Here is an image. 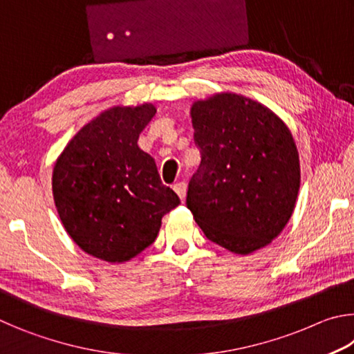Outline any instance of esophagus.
<instances>
[{
	"label": "esophagus",
	"mask_w": 354,
	"mask_h": 354,
	"mask_svg": "<svg viewBox=\"0 0 354 354\" xmlns=\"http://www.w3.org/2000/svg\"><path fill=\"white\" fill-rule=\"evenodd\" d=\"M173 190H175L176 194H178L179 198H181V200L184 201V198H185V194H187V184H185L184 181L173 184Z\"/></svg>",
	"instance_id": "1"
}]
</instances>
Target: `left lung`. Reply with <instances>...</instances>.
Instances as JSON below:
<instances>
[{"mask_svg":"<svg viewBox=\"0 0 354 354\" xmlns=\"http://www.w3.org/2000/svg\"><path fill=\"white\" fill-rule=\"evenodd\" d=\"M201 164L185 205L209 241L237 254L270 243L292 217L299 158L289 128L257 101L218 93L190 111Z\"/></svg>","mask_w":354,"mask_h":354,"instance_id":"obj_1","label":"left lung"}]
</instances>
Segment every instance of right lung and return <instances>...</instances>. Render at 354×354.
I'll list each match as a JSON object with an SVG mask.
<instances>
[{"instance_id":"1","label":"right lung","mask_w":354,"mask_h":354,"mask_svg":"<svg viewBox=\"0 0 354 354\" xmlns=\"http://www.w3.org/2000/svg\"><path fill=\"white\" fill-rule=\"evenodd\" d=\"M153 104L111 107L81 128L53 170L62 225L86 253L107 262L133 259L154 242L160 220L179 203L154 159L137 145Z\"/></svg>"}]
</instances>
